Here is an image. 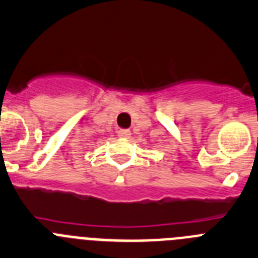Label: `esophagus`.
<instances>
[{
  "mask_svg": "<svg viewBox=\"0 0 258 258\" xmlns=\"http://www.w3.org/2000/svg\"><path fill=\"white\" fill-rule=\"evenodd\" d=\"M130 136H131V131H130V130H119V131H118V138L128 139Z\"/></svg>",
  "mask_w": 258,
  "mask_h": 258,
  "instance_id": "34e87169",
  "label": "esophagus"
}]
</instances>
